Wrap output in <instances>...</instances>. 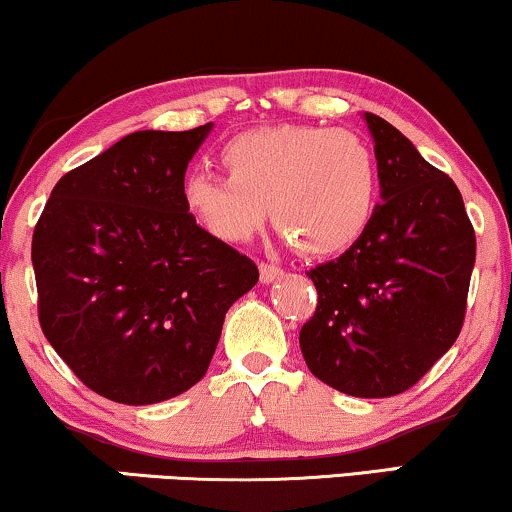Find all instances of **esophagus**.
Wrapping results in <instances>:
<instances>
[{"instance_id":"34e87169","label":"esophagus","mask_w":512,"mask_h":512,"mask_svg":"<svg viewBox=\"0 0 512 512\" xmlns=\"http://www.w3.org/2000/svg\"><path fill=\"white\" fill-rule=\"evenodd\" d=\"M261 282L263 284H272V282H277L279 277L284 275V270L282 268H277V265H270V263H261Z\"/></svg>"}]
</instances>
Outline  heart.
<instances>
[{"label":"heart","instance_id":"b5f03b06","mask_svg":"<svg viewBox=\"0 0 512 512\" xmlns=\"http://www.w3.org/2000/svg\"><path fill=\"white\" fill-rule=\"evenodd\" d=\"M228 177L193 170L181 184L188 212L226 242H247L268 216L307 254L352 247L373 219L377 160L349 130L275 125L221 149Z\"/></svg>","mask_w":512,"mask_h":512}]
</instances>
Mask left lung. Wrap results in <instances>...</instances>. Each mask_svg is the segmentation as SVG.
Segmentation results:
<instances>
[{
	"instance_id": "left-lung-1",
	"label": "left lung",
	"mask_w": 512,
	"mask_h": 512,
	"mask_svg": "<svg viewBox=\"0 0 512 512\" xmlns=\"http://www.w3.org/2000/svg\"><path fill=\"white\" fill-rule=\"evenodd\" d=\"M363 118L382 202L345 254L307 272L319 303L300 349L328 387L387 398L422 380L457 340L475 233L454 181L384 118Z\"/></svg>"
}]
</instances>
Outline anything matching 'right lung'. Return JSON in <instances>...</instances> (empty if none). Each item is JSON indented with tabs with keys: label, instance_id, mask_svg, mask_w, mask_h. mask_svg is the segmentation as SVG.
Returning a JSON list of instances; mask_svg holds the SVG:
<instances>
[{
	"label": "right lung",
	"instance_id": "add662e5",
	"mask_svg": "<svg viewBox=\"0 0 512 512\" xmlns=\"http://www.w3.org/2000/svg\"><path fill=\"white\" fill-rule=\"evenodd\" d=\"M212 123L139 130L55 184L34 228L39 324L109 401L151 405L205 377L230 305L258 268L195 223L186 167Z\"/></svg>",
	"mask_w": 512,
	"mask_h": 512
}]
</instances>
